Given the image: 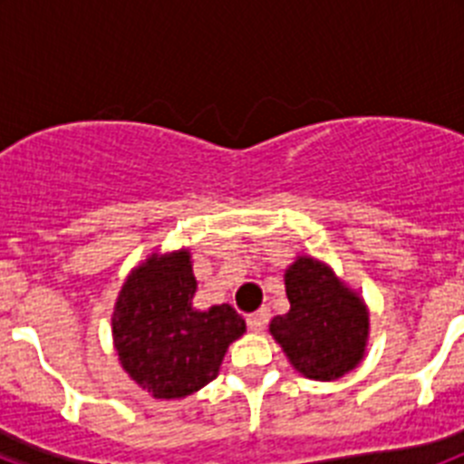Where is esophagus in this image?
<instances>
[{"label": "esophagus", "mask_w": 464, "mask_h": 464, "mask_svg": "<svg viewBox=\"0 0 464 464\" xmlns=\"http://www.w3.org/2000/svg\"><path fill=\"white\" fill-rule=\"evenodd\" d=\"M269 309L267 306H262V309H257L256 314H251L248 318H246V323H248V327H251L253 332H262L265 330V325L269 323Z\"/></svg>", "instance_id": "34e87169"}]
</instances>
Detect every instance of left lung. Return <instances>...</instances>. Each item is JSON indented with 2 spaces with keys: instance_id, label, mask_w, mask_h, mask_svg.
<instances>
[{
  "instance_id": "obj_1",
  "label": "left lung",
  "mask_w": 464,
  "mask_h": 464,
  "mask_svg": "<svg viewBox=\"0 0 464 464\" xmlns=\"http://www.w3.org/2000/svg\"><path fill=\"white\" fill-rule=\"evenodd\" d=\"M285 295L290 311L272 318L269 332L299 374L334 381L362 362L370 314L325 262L299 256L285 269Z\"/></svg>"
}]
</instances>
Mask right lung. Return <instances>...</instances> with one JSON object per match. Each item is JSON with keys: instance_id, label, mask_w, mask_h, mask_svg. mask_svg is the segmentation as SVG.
<instances>
[{"instance_id": "right-lung-1", "label": "right lung", "mask_w": 464, "mask_h": 464, "mask_svg": "<svg viewBox=\"0 0 464 464\" xmlns=\"http://www.w3.org/2000/svg\"><path fill=\"white\" fill-rule=\"evenodd\" d=\"M190 251L153 253L132 269L113 306V346L130 379L155 400H181L218 376L225 351L246 332L229 304L192 306Z\"/></svg>"}]
</instances>
